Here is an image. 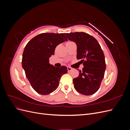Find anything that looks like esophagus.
Instances as JSON below:
<instances>
[{"label":"esophagus","instance_id":"1","mask_svg":"<svg viewBox=\"0 0 130 130\" xmlns=\"http://www.w3.org/2000/svg\"><path fill=\"white\" fill-rule=\"evenodd\" d=\"M67 70H68V72H70L72 70V68L71 67H68Z\"/></svg>","mask_w":130,"mask_h":130}]
</instances>
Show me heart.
Segmentation results:
<instances>
[{
  "mask_svg": "<svg viewBox=\"0 0 130 130\" xmlns=\"http://www.w3.org/2000/svg\"><path fill=\"white\" fill-rule=\"evenodd\" d=\"M72 42H70V41H69V42H67L66 43V44H69V43H72Z\"/></svg>",
  "mask_w": 130,
  "mask_h": 130,
  "instance_id": "b5f03b06",
  "label": "heart"
}]
</instances>
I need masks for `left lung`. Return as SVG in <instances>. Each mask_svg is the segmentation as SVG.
Returning a JSON list of instances; mask_svg holds the SVG:
<instances>
[{
  "mask_svg": "<svg viewBox=\"0 0 130 130\" xmlns=\"http://www.w3.org/2000/svg\"><path fill=\"white\" fill-rule=\"evenodd\" d=\"M64 34L76 44L77 59L81 60L84 66L78 76L73 80L74 88L83 95H92L99 89L104 77L106 63L103 51L96 39L87 33Z\"/></svg>",
  "mask_w": 130,
  "mask_h": 130,
  "instance_id": "left-lung-1",
  "label": "left lung"
}]
</instances>
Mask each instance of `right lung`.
Masks as SVG:
<instances>
[{
  "instance_id": "1",
  "label": "right lung",
  "mask_w": 130,
  "mask_h": 130,
  "mask_svg": "<svg viewBox=\"0 0 130 130\" xmlns=\"http://www.w3.org/2000/svg\"><path fill=\"white\" fill-rule=\"evenodd\" d=\"M67 41L64 34L42 33L27 43L22 56V67L33 89L47 95L58 87L60 78L68 72L66 66L56 67L49 63L57 45Z\"/></svg>"
}]
</instances>
